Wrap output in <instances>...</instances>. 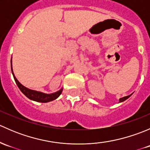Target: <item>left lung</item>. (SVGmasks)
Returning a JSON list of instances; mask_svg holds the SVG:
<instances>
[{"label": "left lung", "instance_id": "left-lung-1", "mask_svg": "<svg viewBox=\"0 0 150 150\" xmlns=\"http://www.w3.org/2000/svg\"><path fill=\"white\" fill-rule=\"evenodd\" d=\"M130 96H131V95H129V96H124V97H122V98H120V102H123V101L126 100V99H128V98H129Z\"/></svg>", "mask_w": 150, "mask_h": 150}]
</instances>
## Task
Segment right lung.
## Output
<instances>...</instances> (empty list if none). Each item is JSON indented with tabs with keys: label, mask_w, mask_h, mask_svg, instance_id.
I'll use <instances>...</instances> for the list:
<instances>
[{
	"label": "right lung",
	"mask_w": 150,
	"mask_h": 150,
	"mask_svg": "<svg viewBox=\"0 0 150 150\" xmlns=\"http://www.w3.org/2000/svg\"><path fill=\"white\" fill-rule=\"evenodd\" d=\"M11 72L13 74V78L15 80V82H16V85L19 87V88L20 89L21 91L29 98L30 99L33 101H35V102H43V103H46V102H51V101L54 100L57 98H58L59 96V95L61 94L62 92L63 89L62 88L61 90H59V91L56 92V93H51V94H47V93H42V92L37 91L34 90H30V89L28 88L25 87L24 86H22L19 81H17V79L16 78V77L14 76V74H13V70H12V64H11Z\"/></svg>",
	"instance_id": "right-lung-1"
}]
</instances>
